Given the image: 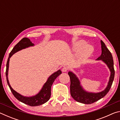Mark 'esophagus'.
<instances>
[{
	"mask_svg": "<svg viewBox=\"0 0 120 120\" xmlns=\"http://www.w3.org/2000/svg\"><path fill=\"white\" fill-rule=\"evenodd\" d=\"M68 69H69V68L68 67L64 66L62 69V72H66V71H67Z\"/></svg>",
	"mask_w": 120,
	"mask_h": 120,
	"instance_id": "34e87169",
	"label": "esophagus"
}]
</instances>
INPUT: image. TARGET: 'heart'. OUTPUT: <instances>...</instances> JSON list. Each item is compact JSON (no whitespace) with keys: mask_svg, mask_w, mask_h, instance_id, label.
<instances>
[{"mask_svg":"<svg viewBox=\"0 0 120 120\" xmlns=\"http://www.w3.org/2000/svg\"><path fill=\"white\" fill-rule=\"evenodd\" d=\"M86 45V42L82 40L77 42L74 45V50L75 51H80L79 55V59L80 60L83 61L88 59L94 51L92 46Z\"/></svg>","mask_w":120,"mask_h":120,"instance_id":"b5f03b06","label":"heart"}]
</instances>
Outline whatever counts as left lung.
Wrapping results in <instances>:
<instances>
[{
	"mask_svg": "<svg viewBox=\"0 0 120 120\" xmlns=\"http://www.w3.org/2000/svg\"><path fill=\"white\" fill-rule=\"evenodd\" d=\"M101 54L97 60H102L107 64L110 70L111 76L109 77L108 85L106 89L101 92L97 93L87 92L81 86L79 80H78L76 75L73 74L72 72L69 71L68 72V75L70 79V94L72 98L78 102L85 104H92L104 97L109 92L112 85L115 75L113 56L111 52L107 48L104 42L101 40Z\"/></svg>",
	"mask_w": 120,
	"mask_h": 120,
	"instance_id": "left-lung-1",
	"label": "left lung"
}]
</instances>
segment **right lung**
<instances>
[{
    "label": "right lung",
    "instance_id": "add662e5",
    "mask_svg": "<svg viewBox=\"0 0 120 120\" xmlns=\"http://www.w3.org/2000/svg\"><path fill=\"white\" fill-rule=\"evenodd\" d=\"M33 45L34 44L32 43V42L30 41L29 38H22L19 43L14 46L13 50H11V51L10 53L7 62L6 70V76L7 84L8 85L9 88L11 89V92L13 93L14 96L20 101H21V102L25 104L30 105L31 106H39V105L44 104L46 101L49 100L51 96V88L52 85L53 84V83L56 79L60 74H61L62 73L61 71L59 70L56 72H54V74L51 75L49 77L46 82L43 85L40 92L37 95H36L35 96L29 97H24L23 96H22L21 95H20L19 93L16 92V91L14 90L11 87L9 83L8 79V71L9 59L11 57V56L16 52L19 51L22 49H23Z\"/></svg>",
    "mask_w": 120,
    "mask_h": 120
}]
</instances>
